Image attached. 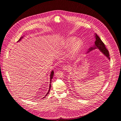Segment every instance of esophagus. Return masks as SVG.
<instances>
[{
    "mask_svg": "<svg viewBox=\"0 0 121 121\" xmlns=\"http://www.w3.org/2000/svg\"><path fill=\"white\" fill-rule=\"evenodd\" d=\"M62 68H63V70H68V69H69V67L67 66H63Z\"/></svg>",
    "mask_w": 121,
    "mask_h": 121,
    "instance_id": "34e87169",
    "label": "esophagus"
}]
</instances>
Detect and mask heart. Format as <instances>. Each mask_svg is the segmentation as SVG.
Returning <instances> with one entry per match:
<instances>
[{
    "label": "heart",
    "mask_w": 121,
    "mask_h": 121,
    "mask_svg": "<svg viewBox=\"0 0 121 121\" xmlns=\"http://www.w3.org/2000/svg\"><path fill=\"white\" fill-rule=\"evenodd\" d=\"M63 46L68 48L72 46L69 50V57L72 59H75L80 55L83 48V43L80 39L75 36H69L63 42Z\"/></svg>",
    "instance_id": "obj_1"
}]
</instances>
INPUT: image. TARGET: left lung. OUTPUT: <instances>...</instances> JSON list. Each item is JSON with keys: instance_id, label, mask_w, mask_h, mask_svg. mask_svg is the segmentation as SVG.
Returning <instances> with one entry per match:
<instances>
[{"instance_id": "1", "label": "left lung", "mask_w": 121, "mask_h": 121, "mask_svg": "<svg viewBox=\"0 0 121 121\" xmlns=\"http://www.w3.org/2000/svg\"><path fill=\"white\" fill-rule=\"evenodd\" d=\"M95 37L96 39V40L95 41L94 45L89 48V51L88 52H89V51H91L93 49L98 48L104 54V55H105L107 58H108V59H110L109 52L108 50V49L106 48L105 45L103 42V41L101 40L100 38L98 37V35L96 34H95Z\"/></svg>"}]
</instances>
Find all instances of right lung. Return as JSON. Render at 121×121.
Instances as JSON below:
<instances>
[{"instance_id":"right-lung-1","label":"right lung","mask_w":121,"mask_h":121,"mask_svg":"<svg viewBox=\"0 0 121 121\" xmlns=\"http://www.w3.org/2000/svg\"><path fill=\"white\" fill-rule=\"evenodd\" d=\"M23 37H22L21 38H20V39H19V40L17 42H19V41L21 40V39L23 38ZM53 74H54V71H53V70H52V72H51V74H50V85H49V90H48V92H47V93L46 94V95L45 96V97H44L43 98H44L45 97H46V96L48 94V93L49 92V91H50V88H51V81H52V78H53Z\"/></svg>"}]
</instances>
